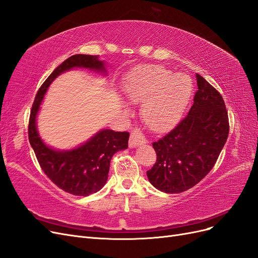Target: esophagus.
<instances>
[{"label": "esophagus", "mask_w": 258, "mask_h": 258, "mask_svg": "<svg viewBox=\"0 0 258 258\" xmlns=\"http://www.w3.org/2000/svg\"><path fill=\"white\" fill-rule=\"evenodd\" d=\"M145 143H146V137L140 130L135 128L131 133V136H130V147L131 148L138 147L139 145H143Z\"/></svg>", "instance_id": "obj_1"}]
</instances>
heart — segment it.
I'll return each mask as SVG.
<instances>
[{"instance_id":"obj_1","label":"heart","mask_w":258,"mask_h":258,"mask_svg":"<svg viewBox=\"0 0 258 258\" xmlns=\"http://www.w3.org/2000/svg\"><path fill=\"white\" fill-rule=\"evenodd\" d=\"M192 90L188 78L174 75L163 66L138 68L123 84V93L128 101L144 102L140 108L141 119L154 131L168 128L178 121L192 95Z\"/></svg>"}]
</instances>
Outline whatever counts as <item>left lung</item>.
<instances>
[{
    "mask_svg": "<svg viewBox=\"0 0 258 258\" xmlns=\"http://www.w3.org/2000/svg\"><path fill=\"white\" fill-rule=\"evenodd\" d=\"M196 80L198 88L185 118L152 144L156 162L147 176L161 192L182 193L196 185L213 168L228 137L222 95L201 75L196 74Z\"/></svg>",
    "mask_w": 258,
    "mask_h": 258,
    "instance_id": "left-lung-1",
    "label": "left lung"
}]
</instances>
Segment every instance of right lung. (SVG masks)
<instances>
[{
	"label": "right lung",
	"mask_w": 258,
	"mask_h": 258,
	"mask_svg": "<svg viewBox=\"0 0 258 258\" xmlns=\"http://www.w3.org/2000/svg\"><path fill=\"white\" fill-rule=\"evenodd\" d=\"M73 68L106 71L98 55L89 54L72 55L57 66L37 91L29 119V140L40 168L57 187L76 196H89L105 185L111 157L128 147L130 133L102 130L88 143L71 151H55L43 143L36 128L41 99L51 82L61 73Z\"/></svg>",
	"instance_id": "1"
}]
</instances>
